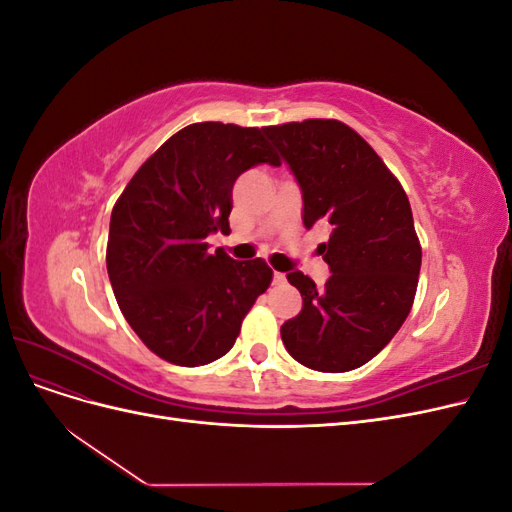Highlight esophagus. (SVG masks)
<instances>
[{
    "mask_svg": "<svg viewBox=\"0 0 512 512\" xmlns=\"http://www.w3.org/2000/svg\"><path fill=\"white\" fill-rule=\"evenodd\" d=\"M273 282H275V284H284V282H286V273L275 271V273H273Z\"/></svg>",
    "mask_w": 512,
    "mask_h": 512,
    "instance_id": "34e87169",
    "label": "esophagus"
}]
</instances>
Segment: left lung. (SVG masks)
I'll use <instances>...</instances> for the list:
<instances>
[{
  "label": "left lung",
  "instance_id": "obj_1",
  "mask_svg": "<svg viewBox=\"0 0 512 512\" xmlns=\"http://www.w3.org/2000/svg\"><path fill=\"white\" fill-rule=\"evenodd\" d=\"M262 130L301 185L305 226H333L320 245L333 271L327 284L318 288L301 271L288 273L303 309L282 324V342L309 369L342 374L361 367L391 342L414 303L423 252L410 200L344 121L305 119Z\"/></svg>",
  "mask_w": 512,
  "mask_h": 512
}]
</instances>
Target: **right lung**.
Returning <instances> with one entry per match:
<instances>
[{
	"mask_svg": "<svg viewBox=\"0 0 512 512\" xmlns=\"http://www.w3.org/2000/svg\"><path fill=\"white\" fill-rule=\"evenodd\" d=\"M280 164L260 128L203 121L151 153L111 213L106 269L123 318L160 359L198 367L224 356L271 286L262 258L209 252L230 232L232 185L247 168Z\"/></svg>",
	"mask_w": 512,
	"mask_h": 512,
	"instance_id": "add662e5",
	"label": "right lung"
}]
</instances>
